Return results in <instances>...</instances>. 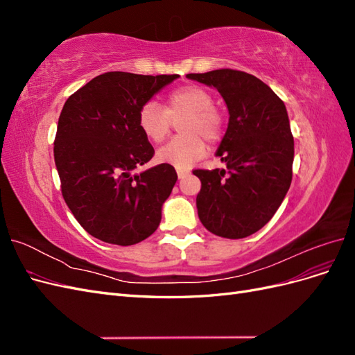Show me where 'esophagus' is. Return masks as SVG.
Returning <instances> with one entry per match:
<instances>
[{"mask_svg": "<svg viewBox=\"0 0 355 355\" xmlns=\"http://www.w3.org/2000/svg\"><path fill=\"white\" fill-rule=\"evenodd\" d=\"M176 171H178V178H179V179L185 178V176H188V175L191 173L189 168H180V167H176Z\"/></svg>", "mask_w": 355, "mask_h": 355, "instance_id": "esophagus-1", "label": "esophagus"}]
</instances>
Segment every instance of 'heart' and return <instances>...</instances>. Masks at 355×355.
Listing matches in <instances>:
<instances>
[{"label":"heart","instance_id":"b5f03b06","mask_svg":"<svg viewBox=\"0 0 355 355\" xmlns=\"http://www.w3.org/2000/svg\"><path fill=\"white\" fill-rule=\"evenodd\" d=\"M213 96L198 85H184L167 96L166 110L149 101L144 103L137 114V124L146 139L159 144L170 132L171 118L188 116L182 123V132L187 135L171 139L161 146L157 159L176 167H189L207 153L204 136L210 142H216L223 132V118L213 108Z\"/></svg>","mask_w":355,"mask_h":355}]
</instances>
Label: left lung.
Returning <instances> with one entry per match:
<instances>
[{
    "mask_svg": "<svg viewBox=\"0 0 355 355\" xmlns=\"http://www.w3.org/2000/svg\"><path fill=\"white\" fill-rule=\"evenodd\" d=\"M216 89L230 112L216 155L227 170H194L201 223L223 239H244L271 220L292 184L295 144L284 102L254 75L234 69L188 73Z\"/></svg>",
    "mask_w": 355,
    "mask_h": 355,
    "instance_id": "left-lung-1",
    "label": "left lung"
}]
</instances>
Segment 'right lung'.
I'll use <instances>...</instances> for the list:
<instances>
[{
    "instance_id": "obj_1",
    "label": "right lung",
    "mask_w": 355,
    "mask_h": 355,
    "mask_svg": "<svg viewBox=\"0 0 355 355\" xmlns=\"http://www.w3.org/2000/svg\"><path fill=\"white\" fill-rule=\"evenodd\" d=\"M179 75L106 72L71 94L55 139L62 196L94 239L118 245L154 234L178 175L167 163L135 173L154 155L137 124L141 106Z\"/></svg>"
}]
</instances>
